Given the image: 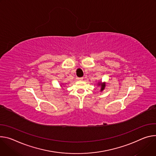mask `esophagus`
Listing matches in <instances>:
<instances>
[{
    "label": "esophagus",
    "mask_w": 156,
    "mask_h": 156,
    "mask_svg": "<svg viewBox=\"0 0 156 156\" xmlns=\"http://www.w3.org/2000/svg\"><path fill=\"white\" fill-rule=\"evenodd\" d=\"M83 79V77H77V80H80H80H82Z\"/></svg>",
    "instance_id": "obj_1"
}]
</instances>
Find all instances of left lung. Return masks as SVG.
<instances>
[{"mask_svg": "<svg viewBox=\"0 0 156 156\" xmlns=\"http://www.w3.org/2000/svg\"><path fill=\"white\" fill-rule=\"evenodd\" d=\"M97 86H99L100 87V92H102L103 90H105V87H106V82H102L101 81H99L98 82V83H97Z\"/></svg>", "mask_w": 156, "mask_h": 156, "instance_id": "1", "label": "left lung"}]
</instances>
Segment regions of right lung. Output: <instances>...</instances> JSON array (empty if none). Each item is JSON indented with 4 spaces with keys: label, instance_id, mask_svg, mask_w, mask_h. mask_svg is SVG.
Listing matches in <instances>:
<instances>
[{
    "label": "right lung",
    "instance_id": "1",
    "mask_svg": "<svg viewBox=\"0 0 156 156\" xmlns=\"http://www.w3.org/2000/svg\"><path fill=\"white\" fill-rule=\"evenodd\" d=\"M62 85H64V83H61V87H62V88H63V87H62Z\"/></svg>",
    "mask_w": 156,
    "mask_h": 156
}]
</instances>
